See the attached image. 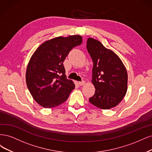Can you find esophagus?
Instances as JSON below:
<instances>
[{"instance_id":"1","label":"esophagus","mask_w":152,"mask_h":152,"mask_svg":"<svg viewBox=\"0 0 152 152\" xmlns=\"http://www.w3.org/2000/svg\"><path fill=\"white\" fill-rule=\"evenodd\" d=\"M78 83H79V85H80V86H83V85H84L85 84V81H82L78 82Z\"/></svg>"}]
</instances>
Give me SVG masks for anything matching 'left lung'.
<instances>
[{
  "instance_id": "8db88e82",
  "label": "left lung",
  "mask_w": 152,
  "mask_h": 152,
  "mask_svg": "<svg viewBox=\"0 0 152 152\" xmlns=\"http://www.w3.org/2000/svg\"><path fill=\"white\" fill-rule=\"evenodd\" d=\"M86 48L94 62L91 83L95 92L89 101L98 108L110 109L124 99L128 90V72L119 57L99 40H87Z\"/></svg>"
}]
</instances>
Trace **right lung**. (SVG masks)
<instances>
[{
  "label": "right lung",
  "mask_w": 152,
  "mask_h": 152,
  "mask_svg": "<svg viewBox=\"0 0 152 152\" xmlns=\"http://www.w3.org/2000/svg\"><path fill=\"white\" fill-rule=\"evenodd\" d=\"M80 35L58 37L43 42L33 53L26 72L27 87L33 99L44 108L61 105L75 85L66 78L63 62L72 48L82 43Z\"/></svg>",
  "instance_id": "obj_1"
}]
</instances>
